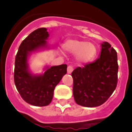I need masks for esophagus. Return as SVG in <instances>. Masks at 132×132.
<instances>
[{
	"label": "esophagus",
	"mask_w": 132,
	"mask_h": 132,
	"mask_svg": "<svg viewBox=\"0 0 132 132\" xmlns=\"http://www.w3.org/2000/svg\"><path fill=\"white\" fill-rule=\"evenodd\" d=\"M73 70H74V69H73V67L72 66H68L67 67V73L68 74H71L72 72L73 71Z\"/></svg>",
	"instance_id": "esophagus-1"
}]
</instances>
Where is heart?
<instances>
[{
    "label": "heart",
    "instance_id": "b5f03b06",
    "mask_svg": "<svg viewBox=\"0 0 132 132\" xmlns=\"http://www.w3.org/2000/svg\"><path fill=\"white\" fill-rule=\"evenodd\" d=\"M69 53H76L75 58L78 63H86L92 61L97 53V49L93 43L79 39H69L62 46Z\"/></svg>",
    "mask_w": 132,
    "mask_h": 132
}]
</instances>
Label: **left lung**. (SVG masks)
Listing matches in <instances>:
<instances>
[{
	"mask_svg": "<svg viewBox=\"0 0 132 132\" xmlns=\"http://www.w3.org/2000/svg\"><path fill=\"white\" fill-rule=\"evenodd\" d=\"M100 57L72 72L73 95L78 105L86 107L101 105L116 89L118 83V55L107 42L101 44Z\"/></svg>",
	"mask_w": 132,
	"mask_h": 132,
	"instance_id": "8db88e82",
	"label": "left lung"
}]
</instances>
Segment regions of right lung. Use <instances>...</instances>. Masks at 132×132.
<instances>
[{"instance_id":"add662e5","label":"right lung","mask_w":132,"mask_h":132,"mask_svg":"<svg viewBox=\"0 0 132 132\" xmlns=\"http://www.w3.org/2000/svg\"><path fill=\"white\" fill-rule=\"evenodd\" d=\"M48 37L47 28L36 30L23 40L16 55L14 80L16 89L26 102L35 106H46L51 103L55 87L67 73L66 64L47 67L44 74L40 75L30 72L28 55L47 47Z\"/></svg>"}]
</instances>
